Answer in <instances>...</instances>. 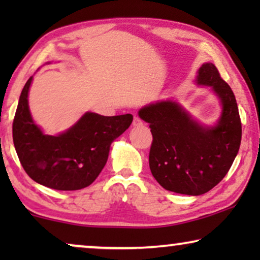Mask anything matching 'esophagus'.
Here are the masks:
<instances>
[{
    "label": "esophagus",
    "instance_id": "1",
    "mask_svg": "<svg viewBox=\"0 0 260 260\" xmlns=\"http://www.w3.org/2000/svg\"><path fill=\"white\" fill-rule=\"evenodd\" d=\"M133 125L134 126H138V125H142V120L138 118V117H134V120H133Z\"/></svg>",
    "mask_w": 260,
    "mask_h": 260
}]
</instances>
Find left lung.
I'll return each mask as SVG.
<instances>
[{
    "label": "left lung",
    "instance_id": "obj_1",
    "mask_svg": "<svg viewBox=\"0 0 260 260\" xmlns=\"http://www.w3.org/2000/svg\"><path fill=\"white\" fill-rule=\"evenodd\" d=\"M197 84L211 87L219 99L221 115L214 125L200 123L174 99L151 103L138 111L152 134V176L165 189L193 197L207 193L225 177L241 142L236 97L212 62L199 69Z\"/></svg>",
    "mask_w": 260,
    "mask_h": 260
}]
</instances>
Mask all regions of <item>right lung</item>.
Segmentation results:
<instances>
[{
  "instance_id": "1",
  "label": "right lung",
  "mask_w": 260,
  "mask_h": 260,
  "mask_svg": "<svg viewBox=\"0 0 260 260\" xmlns=\"http://www.w3.org/2000/svg\"><path fill=\"white\" fill-rule=\"evenodd\" d=\"M30 77L21 92L13 122V141L28 176L56 190H78L97 179L108 161L111 143L130 124L133 115L102 116L86 112L63 133L46 135L28 105Z\"/></svg>"
}]
</instances>
